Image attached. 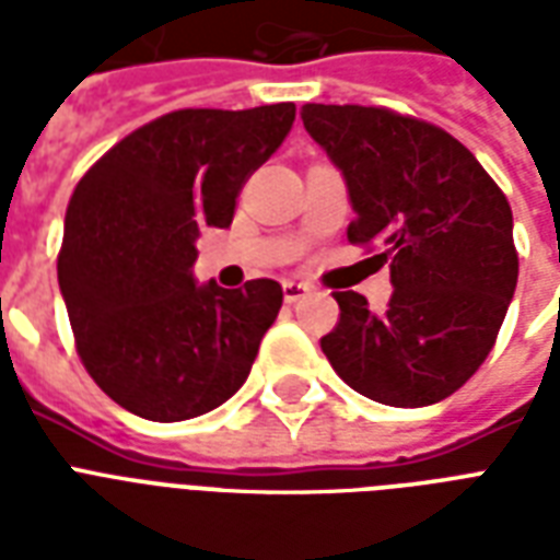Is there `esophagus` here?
<instances>
[{"label":"esophagus","instance_id":"1","mask_svg":"<svg viewBox=\"0 0 560 560\" xmlns=\"http://www.w3.org/2000/svg\"><path fill=\"white\" fill-rule=\"evenodd\" d=\"M281 290H284V302L288 305H296L299 299H305L311 290H314V284H307V281H296V279H284L281 281Z\"/></svg>","mask_w":560,"mask_h":560}]
</instances>
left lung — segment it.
Instances as JSON below:
<instances>
[{"label":"left lung","mask_w":560,"mask_h":560,"mask_svg":"<svg viewBox=\"0 0 560 560\" xmlns=\"http://www.w3.org/2000/svg\"><path fill=\"white\" fill-rule=\"evenodd\" d=\"M302 121L349 188V241L381 246L383 314L334 293L340 323L323 351L351 389L389 407H430L494 349L517 288L512 206L442 127L358 104H305Z\"/></svg>","instance_id":"1"}]
</instances>
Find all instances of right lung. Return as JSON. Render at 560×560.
Wrapping results in <instances>:
<instances>
[{"instance_id":"right-lung-1","label":"right lung","mask_w":560,"mask_h":560,"mask_svg":"<svg viewBox=\"0 0 560 560\" xmlns=\"http://www.w3.org/2000/svg\"><path fill=\"white\" fill-rule=\"evenodd\" d=\"M293 118L296 104L177 109L109 148L74 186L57 281L83 366L133 416L186 421L244 386L281 284H197L194 241L232 223L246 177Z\"/></svg>"}]
</instances>
